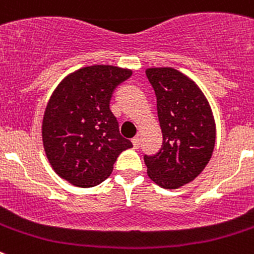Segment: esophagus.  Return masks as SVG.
Masks as SVG:
<instances>
[{
    "mask_svg": "<svg viewBox=\"0 0 254 254\" xmlns=\"http://www.w3.org/2000/svg\"><path fill=\"white\" fill-rule=\"evenodd\" d=\"M132 143H133L134 149H138V147H140V145H141V138L138 137V136H136V137L132 138Z\"/></svg>",
    "mask_w": 254,
    "mask_h": 254,
    "instance_id": "1",
    "label": "esophagus"
}]
</instances>
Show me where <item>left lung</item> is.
<instances>
[{"instance_id":"1","label":"left lung","mask_w":254,"mask_h":254,"mask_svg":"<svg viewBox=\"0 0 254 254\" xmlns=\"http://www.w3.org/2000/svg\"><path fill=\"white\" fill-rule=\"evenodd\" d=\"M146 76L156 95L163 145L143 156L150 179L176 190L201 174L216 140L214 114L198 85L172 67H151Z\"/></svg>"}]
</instances>
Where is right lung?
Here are the masks:
<instances>
[{"label": "right lung", "mask_w": 254, "mask_h": 254, "mask_svg": "<svg viewBox=\"0 0 254 254\" xmlns=\"http://www.w3.org/2000/svg\"><path fill=\"white\" fill-rule=\"evenodd\" d=\"M131 75V69L109 64L82 67L49 98L42 125L44 151L53 170L71 185H100L118 155L132 147L109 108L114 89Z\"/></svg>", "instance_id": "obj_1"}]
</instances>
